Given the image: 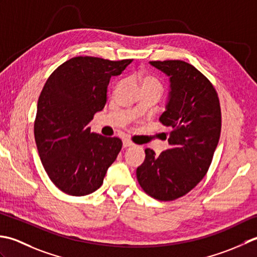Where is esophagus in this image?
Segmentation results:
<instances>
[{"mask_svg": "<svg viewBox=\"0 0 257 257\" xmlns=\"http://www.w3.org/2000/svg\"><path fill=\"white\" fill-rule=\"evenodd\" d=\"M133 145H134V143L132 142V141H130V140H124L123 141V148L124 149L130 148V146H133Z\"/></svg>", "mask_w": 257, "mask_h": 257, "instance_id": "1", "label": "esophagus"}]
</instances>
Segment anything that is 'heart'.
Instances as JSON below:
<instances>
[{
  "instance_id": "heart-1",
  "label": "heart",
  "mask_w": 257,
  "mask_h": 257,
  "mask_svg": "<svg viewBox=\"0 0 257 257\" xmlns=\"http://www.w3.org/2000/svg\"><path fill=\"white\" fill-rule=\"evenodd\" d=\"M138 82L140 83L142 90H153L158 92L160 95L162 94V91H163V86H162L160 81L151 75L140 74L138 76Z\"/></svg>"
}]
</instances>
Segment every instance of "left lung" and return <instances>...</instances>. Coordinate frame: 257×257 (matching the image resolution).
<instances>
[{"label": "left lung", "instance_id": "1", "mask_svg": "<svg viewBox=\"0 0 257 257\" xmlns=\"http://www.w3.org/2000/svg\"><path fill=\"white\" fill-rule=\"evenodd\" d=\"M170 78L169 99L160 122L171 127L169 149L145 150L136 177L146 194L160 201L184 196L201 182L212 163L221 134V106L212 83L184 61H152Z\"/></svg>", "mask_w": 257, "mask_h": 257}]
</instances>
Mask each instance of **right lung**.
<instances>
[{
    "mask_svg": "<svg viewBox=\"0 0 257 257\" xmlns=\"http://www.w3.org/2000/svg\"><path fill=\"white\" fill-rule=\"evenodd\" d=\"M132 61L73 57L52 73L41 92L35 142L50 180L66 194L95 192L122 149L118 138L92 133L88 124L105 106L111 77Z\"/></svg>",
    "mask_w": 257,
    "mask_h": 257,
    "instance_id": "right-lung-1",
    "label": "right lung"
}]
</instances>
